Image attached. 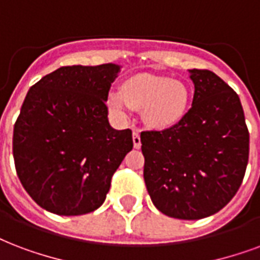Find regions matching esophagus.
<instances>
[{
  "label": "esophagus",
  "instance_id": "1",
  "mask_svg": "<svg viewBox=\"0 0 260 260\" xmlns=\"http://www.w3.org/2000/svg\"><path fill=\"white\" fill-rule=\"evenodd\" d=\"M132 140H134L135 148H140L142 142H140V135H139V131H134V134H132Z\"/></svg>",
  "mask_w": 260,
  "mask_h": 260
}]
</instances>
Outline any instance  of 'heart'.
I'll return each instance as SVG.
<instances>
[{
	"mask_svg": "<svg viewBox=\"0 0 260 260\" xmlns=\"http://www.w3.org/2000/svg\"><path fill=\"white\" fill-rule=\"evenodd\" d=\"M189 88L169 76L136 73L126 77L118 92H109L106 104L117 118H125L129 109L142 110L143 122L155 131L169 129L183 120L189 106Z\"/></svg>",
	"mask_w": 260,
	"mask_h": 260,
	"instance_id": "obj_1",
	"label": "heart"
}]
</instances>
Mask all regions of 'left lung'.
Wrapping results in <instances>:
<instances>
[{
  "mask_svg": "<svg viewBox=\"0 0 260 260\" xmlns=\"http://www.w3.org/2000/svg\"><path fill=\"white\" fill-rule=\"evenodd\" d=\"M195 94L177 125L140 134L144 183L156 209L202 219L232 201L244 178L249 132L240 98L207 69H191Z\"/></svg>",
  "mask_w": 260,
  "mask_h": 260,
  "instance_id": "8db88e82",
  "label": "left lung"
}]
</instances>
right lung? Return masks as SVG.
Wrapping results in <instances>:
<instances>
[{
    "label": "right lung",
    "mask_w": 260,
    "mask_h": 260,
    "mask_svg": "<svg viewBox=\"0 0 260 260\" xmlns=\"http://www.w3.org/2000/svg\"><path fill=\"white\" fill-rule=\"evenodd\" d=\"M120 67H61L25 95L13 128L20 183L42 209L83 215L102 205L114 172L134 147L113 129L106 96Z\"/></svg>",
    "instance_id": "obj_1"
}]
</instances>
